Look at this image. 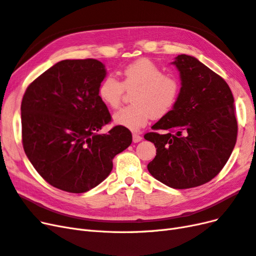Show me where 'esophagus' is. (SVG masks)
I'll use <instances>...</instances> for the list:
<instances>
[{
    "instance_id": "34e87169",
    "label": "esophagus",
    "mask_w": 256,
    "mask_h": 256,
    "mask_svg": "<svg viewBox=\"0 0 256 256\" xmlns=\"http://www.w3.org/2000/svg\"><path fill=\"white\" fill-rule=\"evenodd\" d=\"M132 140H134V143H138V142H140L142 140V136L140 134H132Z\"/></svg>"
}]
</instances>
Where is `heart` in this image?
Returning a JSON list of instances; mask_svg holds the SVG:
<instances>
[{
	"mask_svg": "<svg viewBox=\"0 0 256 256\" xmlns=\"http://www.w3.org/2000/svg\"><path fill=\"white\" fill-rule=\"evenodd\" d=\"M122 82L108 76L99 84L98 96L111 109L122 104L125 90L132 92L134 104L113 115L115 125L136 131L152 116L162 118L171 111L180 95L182 83L174 74L164 72L154 62L141 58L124 68Z\"/></svg>",
	"mask_w": 256,
	"mask_h": 256,
	"instance_id": "obj_1",
	"label": "heart"
}]
</instances>
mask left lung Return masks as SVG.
Returning <instances> with one entry per match:
<instances>
[{"label":"left lung","mask_w":256,"mask_h":256,"mask_svg":"<svg viewBox=\"0 0 256 256\" xmlns=\"http://www.w3.org/2000/svg\"><path fill=\"white\" fill-rule=\"evenodd\" d=\"M172 64L180 74L182 90L173 109L148 132L156 157L147 168L168 187L188 189L220 173L237 140L234 97L228 83L203 63L180 54Z\"/></svg>","instance_id":"left-lung-1"}]
</instances>
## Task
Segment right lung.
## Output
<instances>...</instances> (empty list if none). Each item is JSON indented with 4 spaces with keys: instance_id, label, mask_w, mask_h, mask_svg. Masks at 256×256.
Instances as JSON below:
<instances>
[{
    "instance_id": "add662e5",
    "label": "right lung",
    "mask_w": 256,
    "mask_h": 256,
    "mask_svg": "<svg viewBox=\"0 0 256 256\" xmlns=\"http://www.w3.org/2000/svg\"><path fill=\"white\" fill-rule=\"evenodd\" d=\"M97 60H64L30 83L21 102L22 144L44 180L72 193L92 189L109 176L113 158L132 142L129 129L111 122L98 96L106 78Z\"/></svg>"
}]
</instances>
